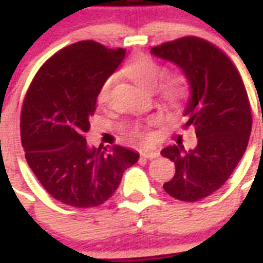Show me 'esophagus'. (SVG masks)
<instances>
[{"label": "esophagus", "mask_w": 263, "mask_h": 263, "mask_svg": "<svg viewBox=\"0 0 263 263\" xmlns=\"http://www.w3.org/2000/svg\"><path fill=\"white\" fill-rule=\"evenodd\" d=\"M141 157H144V159L148 160H154L156 157H159V152L157 151H143L141 152Z\"/></svg>", "instance_id": "1"}]
</instances>
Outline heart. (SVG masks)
Listing matches in <instances>:
<instances>
[{"label": "heart", "instance_id": "heart-1", "mask_svg": "<svg viewBox=\"0 0 263 263\" xmlns=\"http://www.w3.org/2000/svg\"><path fill=\"white\" fill-rule=\"evenodd\" d=\"M125 72L132 81L140 87L152 90L156 86V91L166 106L179 108L189 97V84L186 78L180 72H170L158 79L163 74V67L156 59L145 54H136L129 59L124 67ZM115 82V75H109L102 82L98 90V102L104 103L108 99L109 91ZM135 138L149 140L151 134L143 125H136L132 131Z\"/></svg>", "mask_w": 263, "mask_h": 263}]
</instances>
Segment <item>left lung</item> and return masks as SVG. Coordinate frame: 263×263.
<instances>
[{
  "instance_id": "1",
  "label": "left lung",
  "mask_w": 263,
  "mask_h": 263,
  "mask_svg": "<svg viewBox=\"0 0 263 263\" xmlns=\"http://www.w3.org/2000/svg\"><path fill=\"white\" fill-rule=\"evenodd\" d=\"M176 63L191 84L184 128H193L197 145H172L161 155L176 173L163 185L180 201H198L227 182L245 154L252 132V108L238 70L221 49L198 36H182L151 49Z\"/></svg>"
}]
</instances>
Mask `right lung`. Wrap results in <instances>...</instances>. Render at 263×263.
Listing matches in <instances>:
<instances>
[{"instance_id":"obj_1","label":"right lung","mask_w":263,"mask_h":263,"mask_svg":"<svg viewBox=\"0 0 263 263\" xmlns=\"http://www.w3.org/2000/svg\"><path fill=\"white\" fill-rule=\"evenodd\" d=\"M124 49L81 41L41 66L25 97V157L51 197L74 208L102 205L115 193L139 154L120 145L90 148L84 135L102 82L124 59Z\"/></svg>"}]
</instances>
